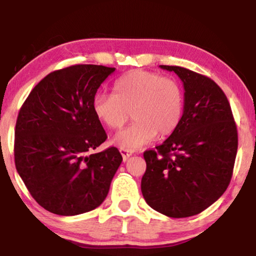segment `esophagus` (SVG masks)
I'll return each instance as SVG.
<instances>
[{
	"label": "esophagus",
	"instance_id": "obj_1",
	"mask_svg": "<svg viewBox=\"0 0 256 256\" xmlns=\"http://www.w3.org/2000/svg\"><path fill=\"white\" fill-rule=\"evenodd\" d=\"M120 154H122V160H128V158L130 157V156H132V154H134V152L132 151H128V150H125V148H120Z\"/></svg>",
	"mask_w": 256,
	"mask_h": 256
}]
</instances>
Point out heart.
I'll return each instance as SVG.
<instances>
[{
    "mask_svg": "<svg viewBox=\"0 0 256 256\" xmlns=\"http://www.w3.org/2000/svg\"><path fill=\"white\" fill-rule=\"evenodd\" d=\"M92 108L96 118L111 130L134 122L119 132L113 143L128 151L142 148L154 137L169 136L178 128L184 112L182 87L172 78L134 70L113 84V94L96 93Z\"/></svg>",
    "mask_w": 256,
    "mask_h": 256,
    "instance_id": "obj_1",
    "label": "heart"
}]
</instances>
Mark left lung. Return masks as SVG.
<instances>
[{
  "label": "left lung",
  "mask_w": 256,
  "mask_h": 256,
  "mask_svg": "<svg viewBox=\"0 0 256 256\" xmlns=\"http://www.w3.org/2000/svg\"><path fill=\"white\" fill-rule=\"evenodd\" d=\"M184 112L178 128L157 150L144 152L142 194L152 209L169 218L200 214L230 183L238 152V130L223 90L208 76L178 66Z\"/></svg>",
  "instance_id": "left-lung-1"
}]
</instances>
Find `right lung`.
<instances>
[{
  "label": "right lung",
  "instance_id": "add662e5",
  "mask_svg": "<svg viewBox=\"0 0 256 256\" xmlns=\"http://www.w3.org/2000/svg\"><path fill=\"white\" fill-rule=\"evenodd\" d=\"M116 68L74 64L44 76L22 105L15 126V166L48 212L73 216L108 196L122 157L117 148L90 154L108 138L92 102Z\"/></svg>",
  "mask_w": 256,
  "mask_h": 256
}]
</instances>
